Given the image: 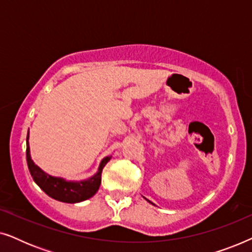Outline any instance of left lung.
Here are the masks:
<instances>
[{
    "label": "left lung",
    "instance_id": "1",
    "mask_svg": "<svg viewBox=\"0 0 252 252\" xmlns=\"http://www.w3.org/2000/svg\"><path fill=\"white\" fill-rule=\"evenodd\" d=\"M147 201H148V199H147ZM148 202H149V203H151V202H150V201H148Z\"/></svg>",
    "mask_w": 252,
    "mask_h": 252
}]
</instances>
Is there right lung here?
<instances>
[{
    "instance_id": "right-lung-1",
    "label": "right lung",
    "mask_w": 252,
    "mask_h": 252,
    "mask_svg": "<svg viewBox=\"0 0 252 252\" xmlns=\"http://www.w3.org/2000/svg\"><path fill=\"white\" fill-rule=\"evenodd\" d=\"M27 148H26V160L27 166H29L30 173L32 175L33 180L35 184L46 192L51 198L57 199V201L64 203H78L85 199L91 198L92 196L96 194L98 190L99 185H101V174L103 167L105 164L111 159V156L105 157L99 164L98 171L94 177L85 181L80 182H71L65 181L61 178H55L51 175L44 173L40 167H37L33 160L31 159L30 147H29V134L26 137Z\"/></svg>"
}]
</instances>
